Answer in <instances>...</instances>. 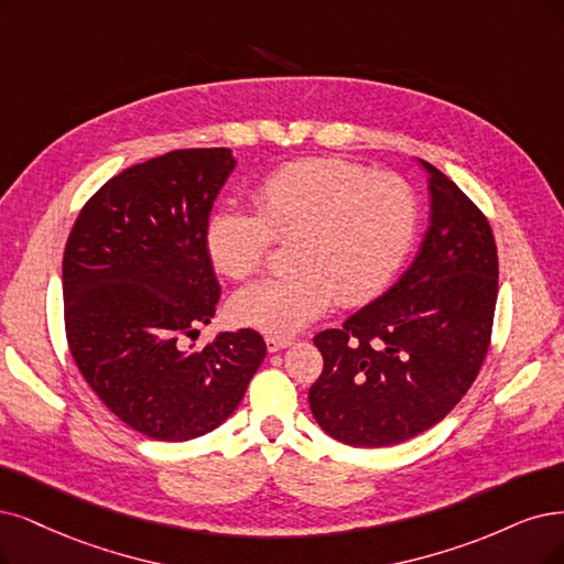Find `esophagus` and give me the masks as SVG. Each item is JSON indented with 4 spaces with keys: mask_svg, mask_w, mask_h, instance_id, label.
<instances>
[{
    "mask_svg": "<svg viewBox=\"0 0 564 564\" xmlns=\"http://www.w3.org/2000/svg\"><path fill=\"white\" fill-rule=\"evenodd\" d=\"M264 344H267V350H269V352H276V350L288 348L290 344H293V339H290V337H267Z\"/></svg>",
    "mask_w": 564,
    "mask_h": 564,
    "instance_id": "1",
    "label": "esophagus"
}]
</instances>
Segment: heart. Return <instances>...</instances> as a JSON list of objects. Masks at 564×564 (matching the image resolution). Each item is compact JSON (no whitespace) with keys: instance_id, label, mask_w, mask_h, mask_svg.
Masks as SVG:
<instances>
[{"instance_id":"1","label":"heart","mask_w":564,"mask_h":564,"mask_svg":"<svg viewBox=\"0 0 564 564\" xmlns=\"http://www.w3.org/2000/svg\"><path fill=\"white\" fill-rule=\"evenodd\" d=\"M256 212L220 206L202 232L218 274L246 279L264 264L274 239L288 243L283 276L241 288L229 314L269 335H293L339 297L356 306L381 295L419 235V197L398 174L341 158H304L267 174Z\"/></svg>"}]
</instances>
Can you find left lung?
<instances>
[{
  "instance_id": "1",
  "label": "left lung",
  "mask_w": 564,
  "mask_h": 564,
  "mask_svg": "<svg viewBox=\"0 0 564 564\" xmlns=\"http://www.w3.org/2000/svg\"><path fill=\"white\" fill-rule=\"evenodd\" d=\"M430 172L432 223L421 253L388 293L314 337L323 371L308 390L337 442L381 448L444 421L486 360L497 302V246L486 214Z\"/></svg>"
}]
</instances>
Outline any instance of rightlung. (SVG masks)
Returning a JSON list of instances; mask_svg holds the SVG:
<instances>
[{"instance_id":"right-lung-1","label":"right lung","mask_w":564,"mask_h":564,"mask_svg":"<svg viewBox=\"0 0 564 564\" xmlns=\"http://www.w3.org/2000/svg\"><path fill=\"white\" fill-rule=\"evenodd\" d=\"M232 170L229 149L134 164L86 202L65 246L72 358L104 406L158 442L195 440L227 421L267 352L248 327L187 348L220 300L202 232Z\"/></svg>"}]
</instances>
